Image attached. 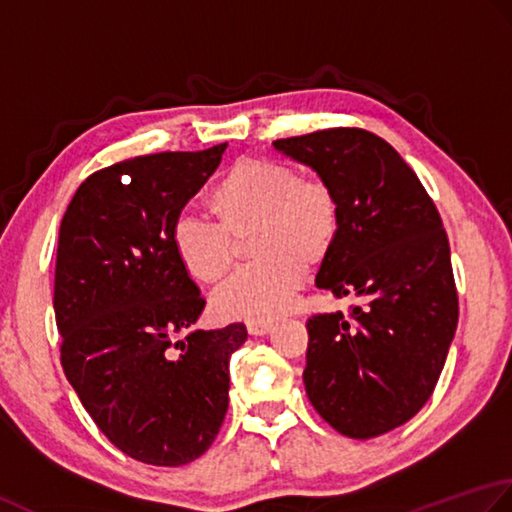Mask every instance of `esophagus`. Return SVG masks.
I'll list each match as a JSON object with an SVG mask.
<instances>
[{
    "instance_id": "obj_1",
    "label": "esophagus",
    "mask_w": 512,
    "mask_h": 512,
    "mask_svg": "<svg viewBox=\"0 0 512 512\" xmlns=\"http://www.w3.org/2000/svg\"><path fill=\"white\" fill-rule=\"evenodd\" d=\"M271 329V320H247V331L252 333V336H265V333Z\"/></svg>"
}]
</instances>
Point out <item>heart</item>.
<instances>
[{"label":"heart","instance_id":"1","mask_svg":"<svg viewBox=\"0 0 512 512\" xmlns=\"http://www.w3.org/2000/svg\"><path fill=\"white\" fill-rule=\"evenodd\" d=\"M218 223L181 214L172 245L181 265L201 283H218L232 269L238 241L249 236L252 265L216 289L214 309L225 318H271L296 294L305 265H320L340 229V203L322 176H298L287 163L245 159L210 194Z\"/></svg>","mask_w":512,"mask_h":512}]
</instances>
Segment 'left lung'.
<instances>
[{"label": "left lung", "mask_w": 512, "mask_h": 512, "mask_svg": "<svg viewBox=\"0 0 512 512\" xmlns=\"http://www.w3.org/2000/svg\"><path fill=\"white\" fill-rule=\"evenodd\" d=\"M274 148L331 183L340 229L316 285L360 300L347 316L307 320L309 400L342 435L389 433L431 398L460 316L440 212L411 165L369 130H318Z\"/></svg>", "instance_id": "1"}]
</instances>
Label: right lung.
Segmentation results:
<instances>
[{
	"mask_svg": "<svg viewBox=\"0 0 512 512\" xmlns=\"http://www.w3.org/2000/svg\"><path fill=\"white\" fill-rule=\"evenodd\" d=\"M225 148L108 165L61 218L52 294L61 367L99 431L152 466H181L212 446L229 404V356L247 340L243 322L186 333L205 298L172 245L174 221Z\"/></svg>",
	"mask_w": 512,
	"mask_h": 512,
	"instance_id": "obj_1",
	"label": "right lung"
}]
</instances>
